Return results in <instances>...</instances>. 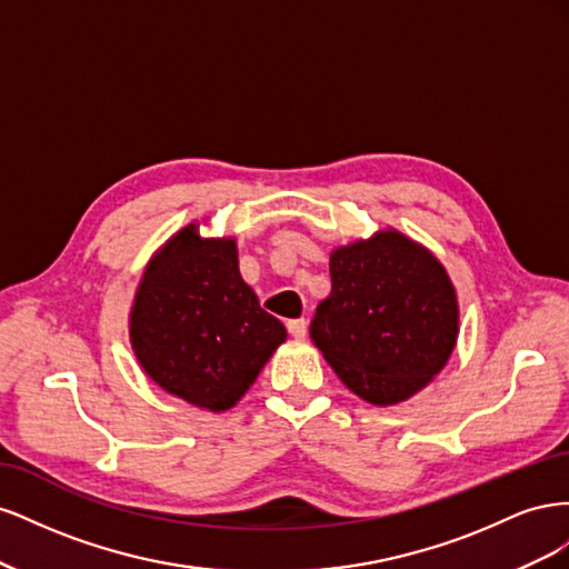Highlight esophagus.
<instances>
[{
	"instance_id": "esophagus-1",
	"label": "esophagus",
	"mask_w": 569,
	"mask_h": 569,
	"mask_svg": "<svg viewBox=\"0 0 569 569\" xmlns=\"http://www.w3.org/2000/svg\"><path fill=\"white\" fill-rule=\"evenodd\" d=\"M287 330L291 337H306L308 332V320L299 318V320H287Z\"/></svg>"
}]
</instances>
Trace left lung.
Here are the masks:
<instances>
[{
	"instance_id": "left-lung-1",
	"label": "left lung",
	"mask_w": 569,
	"mask_h": 569,
	"mask_svg": "<svg viewBox=\"0 0 569 569\" xmlns=\"http://www.w3.org/2000/svg\"><path fill=\"white\" fill-rule=\"evenodd\" d=\"M332 295L311 339L360 399L399 403L446 366L458 337L453 284L437 258L399 232L341 247L330 258Z\"/></svg>"
}]
</instances>
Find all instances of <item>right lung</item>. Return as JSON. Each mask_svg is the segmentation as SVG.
<instances>
[{
  "label": "right lung",
  "mask_w": 569,
  "mask_h": 569,
  "mask_svg": "<svg viewBox=\"0 0 569 569\" xmlns=\"http://www.w3.org/2000/svg\"><path fill=\"white\" fill-rule=\"evenodd\" d=\"M284 337V325L263 311L239 274L232 239H201L194 226L149 263L130 313L144 372L209 410L242 399Z\"/></svg>",
  "instance_id": "1"
}]
</instances>
